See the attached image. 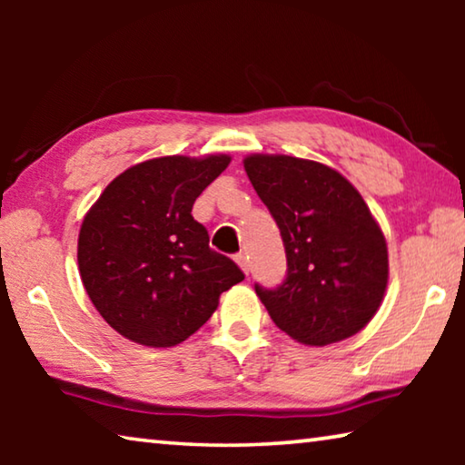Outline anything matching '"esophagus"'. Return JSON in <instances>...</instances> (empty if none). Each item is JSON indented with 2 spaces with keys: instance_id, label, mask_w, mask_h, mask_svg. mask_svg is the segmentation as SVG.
<instances>
[{
  "instance_id": "1",
  "label": "esophagus",
  "mask_w": 465,
  "mask_h": 465,
  "mask_svg": "<svg viewBox=\"0 0 465 465\" xmlns=\"http://www.w3.org/2000/svg\"><path fill=\"white\" fill-rule=\"evenodd\" d=\"M235 262H238L240 264V269L243 271V272H250V262H248V256L246 254H238V256H235Z\"/></svg>"
}]
</instances>
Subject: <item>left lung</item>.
Here are the masks:
<instances>
[{
  "instance_id": "left-lung-1",
  "label": "left lung",
  "mask_w": 465,
  "mask_h": 465,
  "mask_svg": "<svg viewBox=\"0 0 465 465\" xmlns=\"http://www.w3.org/2000/svg\"><path fill=\"white\" fill-rule=\"evenodd\" d=\"M243 168L287 254L279 287L254 285L274 324L310 346L357 334L388 287V246L363 196L336 170L312 160L254 153Z\"/></svg>"
}]
</instances>
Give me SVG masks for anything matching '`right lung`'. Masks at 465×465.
<instances>
[{
  "instance_id": "obj_1",
  "label": "right lung",
  "mask_w": 465,
  "mask_h": 465,
  "mask_svg": "<svg viewBox=\"0 0 465 465\" xmlns=\"http://www.w3.org/2000/svg\"><path fill=\"white\" fill-rule=\"evenodd\" d=\"M230 155L155 157L124 170L84 217L82 282L116 332L143 346H176L243 281L232 258L209 248L193 204Z\"/></svg>"
}]
</instances>
